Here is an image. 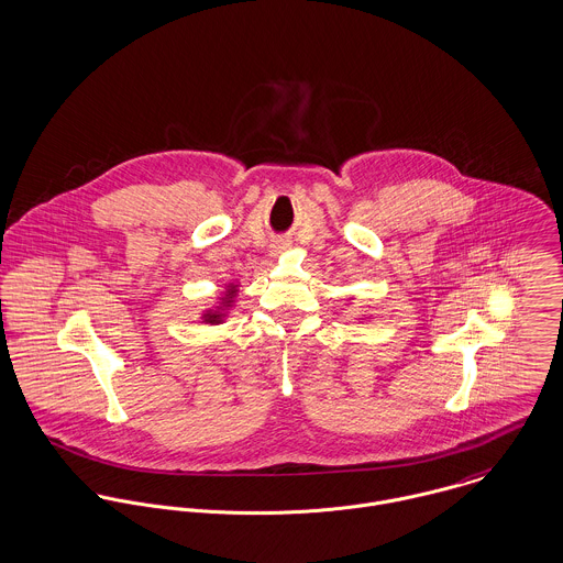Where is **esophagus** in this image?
<instances>
[{
	"mask_svg": "<svg viewBox=\"0 0 563 563\" xmlns=\"http://www.w3.org/2000/svg\"><path fill=\"white\" fill-rule=\"evenodd\" d=\"M282 250H284V245H273V252H275V254H279Z\"/></svg>",
	"mask_w": 563,
	"mask_h": 563,
	"instance_id": "1",
	"label": "esophagus"
}]
</instances>
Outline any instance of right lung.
<instances>
[{
  "mask_svg": "<svg viewBox=\"0 0 563 563\" xmlns=\"http://www.w3.org/2000/svg\"><path fill=\"white\" fill-rule=\"evenodd\" d=\"M228 292L219 299L221 303L219 307H214V309H208L206 313H202V322L206 324H219V322H223V318H225V309H230L232 306V301H234V297H236V292H239V286L236 284H230L228 288H225Z\"/></svg>",
  "mask_w": 563,
  "mask_h": 563,
  "instance_id": "1",
  "label": "right lung"
}]
</instances>
